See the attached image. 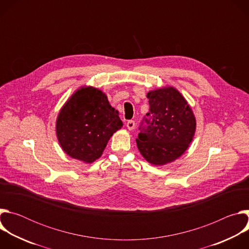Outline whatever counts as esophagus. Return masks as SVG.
<instances>
[{
    "mask_svg": "<svg viewBox=\"0 0 249 249\" xmlns=\"http://www.w3.org/2000/svg\"><path fill=\"white\" fill-rule=\"evenodd\" d=\"M135 121H133V120H129L128 122H127V124H126V126H127V128H128V130H130V131H132L134 128H135Z\"/></svg>",
    "mask_w": 249,
    "mask_h": 249,
    "instance_id": "34e87169",
    "label": "esophagus"
}]
</instances>
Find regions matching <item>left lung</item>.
Here are the masks:
<instances>
[{
	"mask_svg": "<svg viewBox=\"0 0 249 249\" xmlns=\"http://www.w3.org/2000/svg\"><path fill=\"white\" fill-rule=\"evenodd\" d=\"M150 111L140 125L138 149L147 161L163 165L178 159L189 147L196 119L182 94L172 87L148 92Z\"/></svg>",
	"mask_w": 249,
	"mask_h": 249,
	"instance_id": "8db88e82",
	"label": "left lung"
}]
</instances>
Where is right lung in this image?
Masks as SVG:
<instances>
[{
    "label": "right lung",
    "instance_id": "right-lung-1",
    "mask_svg": "<svg viewBox=\"0 0 249 249\" xmlns=\"http://www.w3.org/2000/svg\"><path fill=\"white\" fill-rule=\"evenodd\" d=\"M123 126L105 93L92 87L78 89L61 108L56 135L71 158L91 163L101 157L110 137Z\"/></svg>",
    "mask_w": 249,
    "mask_h": 249
}]
</instances>
